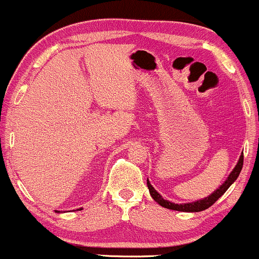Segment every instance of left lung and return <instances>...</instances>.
<instances>
[{"label":"left lung","instance_id":"left-lung-1","mask_svg":"<svg viewBox=\"0 0 259 259\" xmlns=\"http://www.w3.org/2000/svg\"><path fill=\"white\" fill-rule=\"evenodd\" d=\"M242 167H243V153L241 154L238 163L236 164L234 169L232 170L231 175L228 176V178L226 180V182L223 183V185L221 186V187L218 188L217 191L213 192L210 196L206 197V198L201 199V201L192 202V203H185V204L172 203V202L166 201V199H164L163 197H162L161 194H159L158 192L156 191V189L152 187V185L149 183L148 180H147V186H148L149 193H151L152 198H153L154 201L157 202V203L161 204L162 207H164V208L173 209V210H181V212H201V210L209 208V207L212 206L213 203H215V201H217V199L220 198V197L222 196V194L225 193L226 191H227V189L229 188V186H231L232 183H233L234 181L237 180V177L239 176V173H241V170H242Z\"/></svg>","mask_w":259,"mask_h":259}]
</instances>
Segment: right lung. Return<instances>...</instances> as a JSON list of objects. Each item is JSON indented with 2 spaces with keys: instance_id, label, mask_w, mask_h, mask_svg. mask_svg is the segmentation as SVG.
Here are the masks:
<instances>
[{
  "instance_id": "obj_1",
  "label": "right lung",
  "mask_w": 259,
  "mask_h": 259,
  "mask_svg": "<svg viewBox=\"0 0 259 259\" xmlns=\"http://www.w3.org/2000/svg\"><path fill=\"white\" fill-rule=\"evenodd\" d=\"M79 209H81V208H79ZM56 212H57V210H56Z\"/></svg>"
}]
</instances>
